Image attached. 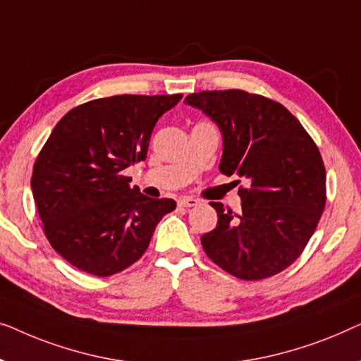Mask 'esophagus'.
<instances>
[{
	"label": "esophagus",
	"mask_w": 361,
	"mask_h": 361,
	"mask_svg": "<svg viewBox=\"0 0 361 361\" xmlns=\"http://www.w3.org/2000/svg\"><path fill=\"white\" fill-rule=\"evenodd\" d=\"M197 200H195V197H181V200H178V206L180 207H195L197 206Z\"/></svg>",
	"instance_id": "obj_1"
}]
</instances>
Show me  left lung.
<instances>
[{"label": "left lung", "mask_w": 361, "mask_h": 361, "mask_svg": "<svg viewBox=\"0 0 361 361\" xmlns=\"http://www.w3.org/2000/svg\"><path fill=\"white\" fill-rule=\"evenodd\" d=\"M185 103L222 134L219 170L245 178L242 212H217L201 237L206 255L240 280L273 276L301 255L326 207V169L317 145L283 104L242 90L201 91Z\"/></svg>", "instance_id": "obj_1"}]
</instances>
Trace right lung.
<instances>
[{"instance_id":"1","label":"right lung","mask_w":361,"mask_h":361,"mask_svg":"<svg viewBox=\"0 0 361 361\" xmlns=\"http://www.w3.org/2000/svg\"><path fill=\"white\" fill-rule=\"evenodd\" d=\"M183 94H119L68 111L34 164L32 196L54 250L78 270L111 276L139 260L176 207L123 175L145 160L157 121Z\"/></svg>"}]
</instances>
